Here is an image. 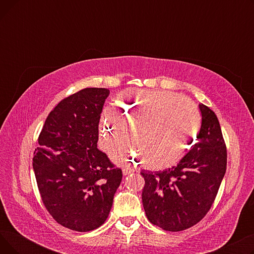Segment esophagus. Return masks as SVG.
<instances>
[{
  "mask_svg": "<svg viewBox=\"0 0 254 254\" xmlns=\"http://www.w3.org/2000/svg\"><path fill=\"white\" fill-rule=\"evenodd\" d=\"M135 171L132 170V169H130V168H124L123 169V173H124V175H128V174H130V173H134Z\"/></svg>",
  "mask_w": 254,
  "mask_h": 254,
  "instance_id": "obj_1",
  "label": "esophagus"
}]
</instances>
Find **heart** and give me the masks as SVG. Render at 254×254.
I'll list each match as a JSON object with an SVG mask.
<instances>
[{"instance_id": "1", "label": "heart", "mask_w": 254, "mask_h": 254, "mask_svg": "<svg viewBox=\"0 0 254 254\" xmlns=\"http://www.w3.org/2000/svg\"><path fill=\"white\" fill-rule=\"evenodd\" d=\"M117 108L119 112L112 107L103 112L100 129L104 146L111 148L125 140L127 125L132 128L145 167L151 170L178 163L191 147L201 126L194 103L173 93L127 91L119 98ZM140 152L120 148L115 156L120 162H127Z\"/></svg>"}]
</instances>
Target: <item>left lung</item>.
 <instances>
[{
    "label": "left lung",
    "instance_id": "1",
    "mask_svg": "<svg viewBox=\"0 0 254 254\" xmlns=\"http://www.w3.org/2000/svg\"><path fill=\"white\" fill-rule=\"evenodd\" d=\"M197 142L177 166L159 172L142 170V203L148 220L169 232L190 229L211 209L226 170L228 152L216 114L199 104Z\"/></svg>",
    "mask_w": 254,
    "mask_h": 254
}]
</instances>
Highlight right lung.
Here are the masks:
<instances>
[{
    "label": "right lung",
    "mask_w": 254,
    "mask_h": 254,
    "mask_svg": "<svg viewBox=\"0 0 254 254\" xmlns=\"http://www.w3.org/2000/svg\"><path fill=\"white\" fill-rule=\"evenodd\" d=\"M109 89L87 87L62 100L47 116L33 157L43 205L58 223L76 232L106 221L123 179L97 148L99 123Z\"/></svg>",
    "instance_id": "add662e5"
}]
</instances>
